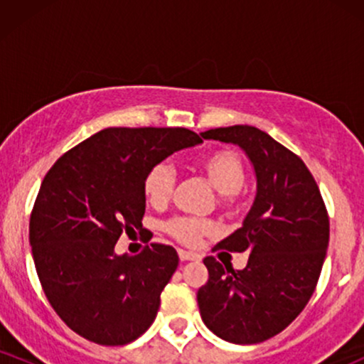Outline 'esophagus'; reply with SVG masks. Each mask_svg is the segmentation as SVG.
<instances>
[{"mask_svg": "<svg viewBox=\"0 0 364 364\" xmlns=\"http://www.w3.org/2000/svg\"><path fill=\"white\" fill-rule=\"evenodd\" d=\"M179 260L181 262H188V260H198V255L191 253V252H185V250H179Z\"/></svg>", "mask_w": 364, "mask_h": 364, "instance_id": "34e87169", "label": "esophagus"}]
</instances>
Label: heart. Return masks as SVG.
Returning a JSON list of instances; mask_svg holds the SVG:
<instances>
[{
  "label": "heart",
  "mask_w": 364,
  "mask_h": 364,
  "mask_svg": "<svg viewBox=\"0 0 364 364\" xmlns=\"http://www.w3.org/2000/svg\"><path fill=\"white\" fill-rule=\"evenodd\" d=\"M200 171L205 174L210 185L220 193V205L225 208L235 207L241 196V188L246 183V166L240 154L235 150L220 149L207 154L200 161ZM176 174L168 162H157L150 166L141 179V190L152 207H164L174 191ZM166 232L179 243L193 246L214 232V224L198 217L178 215L164 224Z\"/></svg>",
  "instance_id": "b5f03b06"
}]
</instances>
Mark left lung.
<instances>
[{
    "instance_id": "left-lung-1",
    "label": "left lung",
    "mask_w": 364,
    "mask_h": 364,
    "mask_svg": "<svg viewBox=\"0 0 364 364\" xmlns=\"http://www.w3.org/2000/svg\"><path fill=\"white\" fill-rule=\"evenodd\" d=\"M202 136L245 150L257 174V198L243 228L215 246L250 252L245 269L203 258L208 281L196 292L200 315L220 339L258 344L282 332L315 292L328 246L327 207L301 157L269 133L235 124Z\"/></svg>"
}]
</instances>
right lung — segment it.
Here are the masks:
<instances>
[{"label": "right lung", "mask_w": 364, "mask_h": 364, "mask_svg": "<svg viewBox=\"0 0 364 364\" xmlns=\"http://www.w3.org/2000/svg\"><path fill=\"white\" fill-rule=\"evenodd\" d=\"M200 141L186 128H106L44 176L28 224L32 257L49 304L83 339L124 346L156 320L176 250L150 243L118 257L114 245L141 231L150 166Z\"/></svg>", "instance_id": "add662e5"}]
</instances>
